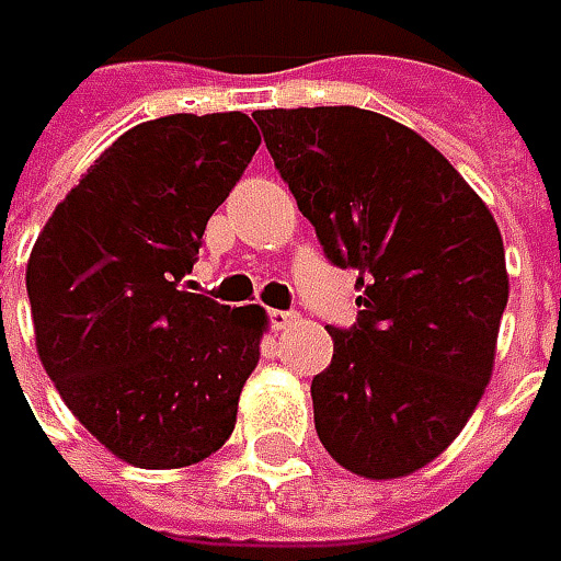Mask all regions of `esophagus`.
Wrapping results in <instances>:
<instances>
[{
    "instance_id": "esophagus-1",
    "label": "esophagus",
    "mask_w": 561,
    "mask_h": 561,
    "mask_svg": "<svg viewBox=\"0 0 561 561\" xmlns=\"http://www.w3.org/2000/svg\"><path fill=\"white\" fill-rule=\"evenodd\" d=\"M296 318H299V314L284 312V309H271V312H268V321H271V328H274V331H284V328H290Z\"/></svg>"
}]
</instances>
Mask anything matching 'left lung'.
<instances>
[{"label":"left lung","instance_id":"obj_1","mask_svg":"<svg viewBox=\"0 0 561 561\" xmlns=\"http://www.w3.org/2000/svg\"><path fill=\"white\" fill-rule=\"evenodd\" d=\"M324 255L358 271V321L314 375V431L390 481L459 437L493 375L506 249L484 199L412 127L356 105L255 112Z\"/></svg>","mask_w":561,"mask_h":561}]
</instances>
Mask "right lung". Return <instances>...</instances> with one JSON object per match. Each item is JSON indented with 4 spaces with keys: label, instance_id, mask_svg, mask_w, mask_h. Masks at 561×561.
<instances>
[{
    "label": "right lung",
    "instance_id": "1",
    "mask_svg": "<svg viewBox=\"0 0 561 561\" xmlns=\"http://www.w3.org/2000/svg\"><path fill=\"white\" fill-rule=\"evenodd\" d=\"M243 112L121 134L55 205L27 262L36 353L75 419L137 468L221 449L268 314L184 290L205 225L259 149Z\"/></svg>",
    "mask_w": 561,
    "mask_h": 561
}]
</instances>
